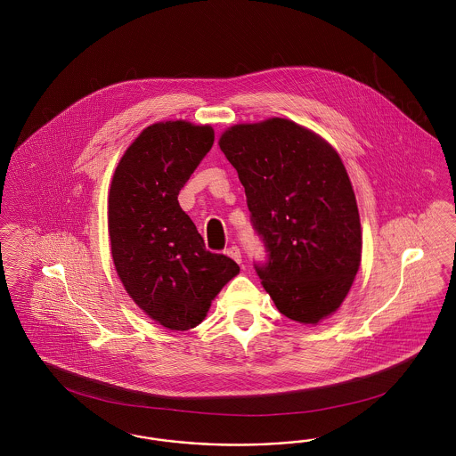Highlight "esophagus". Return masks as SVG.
<instances>
[{
    "label": "esophagus",
    "instance_id": "esophagus-1",
    "mask_svg": "<svg viewBox=\"0 0 456 456\" xmlns=\"http://www.w3.org/2000/svg\"><path fill=\"white\" fill-rule=\"evenodd\" d=\"M227 256L232 258L236 263L242 261L240 260V249H239L238 246H231V248L227 249Z\"/></svg>",
    "mask_w": 456,
    "mask_h": 456
}]
</instances>
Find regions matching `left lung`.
<instances>
[{"instance_id":"8db88e82","label":"left lung","mask_w":456,"mask_h":456,"mask_svg":"<svg viewBox=\"0 0 456 456\" xmlns=\"http://www.w3.org/2000/svg\"><path fill=\"white\" fill-rule=\"evenodd\" d=\"M218 147L238 171L268 251L256 266L277 309L318 325L346 301L362 231L347 169L323 136L285 118L229 126Z\"/></svg>"}]
</instances>
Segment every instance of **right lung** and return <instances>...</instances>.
<instances>
[{
	"instance_id": "right-lung-1",
	"label": "right lung",
	"mask_w": 456,
	"mask_h": 456,
	"mask_svg": "<svg viewBox=\"0 0 456 456\" xmlns=\"http://www.w3.org/2000/svg\"><path fill=\"white\" fill-rule=\"evenodd\" d=\"M214 145L210 125L184 119L147 126L123 153L108 195L116 273L155 323L184 331L200 325L236 261L205 249L177 195Z\"/></svg>"
}]
</instances>
